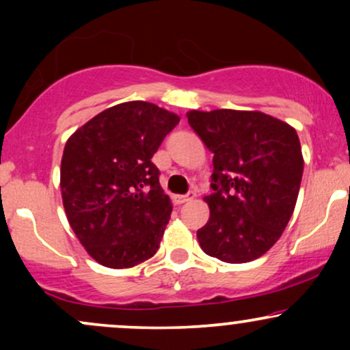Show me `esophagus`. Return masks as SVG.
Masks as SVG:
<instances>
[{"label": "esophagus", "instance_id": "obj_1", "mask_svg": "<svg viewBox=\"0 0 350 350\" xmlns=\"http://www.w3.org/2000/svg\"><path fill=\"white\" fill-rule=\"evenodd\" d=\"M194 198H196V192L194 191H189L186 196H176L174 202L176 204H184V202H189V200H192Z\"/></svg>", "mask_w": 350, "mask_h": 350}]
</instances>
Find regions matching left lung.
<instances>
[{"mask_svg": "<svg viewBox=\"0 0 350 350\" xmlns=\"http://www.w3.org/2000/svg\"><path fill=\"white\" fill-rule=\"evenodd\" d=\"M187 122L214 152L200 248L227 263L252 262L278 242L295 211L304 167L298 133L262 111L192 110Z\"/></svg>", "mask_w": 350, "mask_h": 350, "instance_id": "1", "label": "left lung"}]
</instances>
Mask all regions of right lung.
<instances>
[{"mask_svg":"<svg viewBox=\"0 0 350 350\" xmlns=\"http://www.w3.org/2000/svg\"><path fill=\"white\" fill-rule=\"evenodd\" d=\"M179 116L154 103L126 102L67 139L60 191L67 219L88 255L108 268L151 258L171 219V200L151 161Z\"/></svg>","mask_w":350,"mask_h":350,"instance_id":"add662e5","label":"right lung"}]
</instances>
